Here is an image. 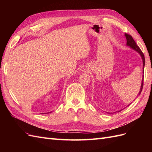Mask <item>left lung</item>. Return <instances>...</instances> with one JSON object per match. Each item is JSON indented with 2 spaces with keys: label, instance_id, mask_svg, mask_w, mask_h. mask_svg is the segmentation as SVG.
I'll return each mask as SVG.
<instances>
[{
  "label": "left lung",
  "instance_id": "1",
  "mask_svg": "<svg viewBox=\"0 0 152 152\" xmlns=\"http://www.w3.org/2000/svg\"><path fill=\"white\" fill-rule=\"evenodd\" d=\"M125 37H126V40H127L126 45H127V46L129 47L130 48L132 49L133 50H134L135 51L137 52V53H139V54L140 55V56L141 57L142 61V73H144V67H145V56H144L143 53H142L140 48L136 45V43L135 42V41L134 40V39H132V37L130 35H128L127 34H125ZM143 77H144V75H142L141 85V87H140V91H139V93H138V94H137V96H140L141 93V91H142V86H143ZM121 111V110H119V111H117L116 112H120ZM116 112H114V113H116ZM107 113H109V112H107Z\"/></svg>",
  "mask_w": 152,
  "mask_h": 152
}]
</instances>
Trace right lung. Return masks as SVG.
I'll list each match as a JSON object with an SVG mask.
<instances>
[{"mask_svg": "<svg viewBox=\"0 0 152 152\" xmlns=\"http://www.w3.org/2000/svg\"><path fill=\"white\" fill-rule=\"evenodd\" d=\"M51 112H49V113H51Z\"/></svg>", "mask_w": 152, "mask_h": 152, "instance_id": "1", "label": "right lung"}]
</instances>
